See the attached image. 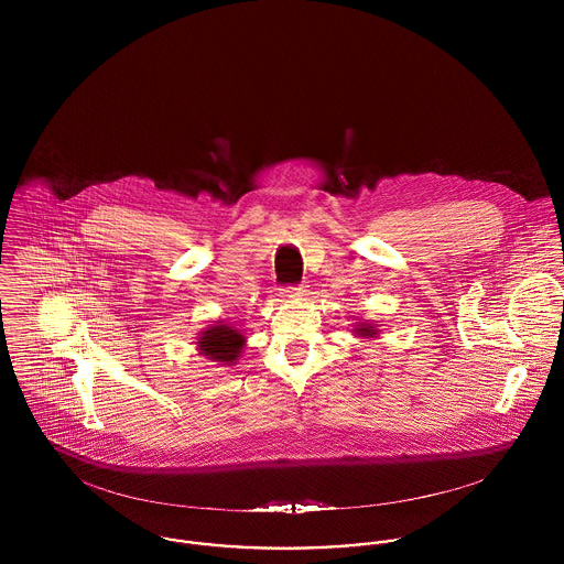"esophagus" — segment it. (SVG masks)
<instances>
[{
  "label": "esophagus",
  "instance_id": "esophagus-1",
  "mask_svg": "<svg viewBox=\"0 0 564 564\" xmlns=\"http://www.w3.org/2000/svg\"><path fill=\"white\" fill-rule=\"evenodd\" d=\"M306 295V286H286L284 297H302Z\"/></svg>",
  "mask_w": 564,
  "mask_h": 564
}]
</instances>
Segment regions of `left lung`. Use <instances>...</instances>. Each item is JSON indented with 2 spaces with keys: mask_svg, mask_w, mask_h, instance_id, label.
Listing matches in <instances>:
<instances>
[{
  "mask_svg": "<svg viewBox=\"0 0 564 564\" xmlns=\"http://www.w3.org/2000/svg\"><path fill=\"white\" fill-rule=\"evenodd\" d=\"M354 332H356L358 336H365V338H373V336L380 334V329H378L376 325H371V323H360Z\"/></svg>",
  "mask_w": 564,
  "mask_h": 564,
  "instance_id": "1",
  "label": "left lung"
}]
</instances>
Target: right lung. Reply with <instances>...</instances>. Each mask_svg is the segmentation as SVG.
I'll list each match as a JSON object with an SVG mask.
<instances>
[{
    "mask_svg": "<svg viewBox=\"0 0 564 564\" xmlns=\"http://www.w3.org/2000/svg\"><path fill=\"white\" fill-rule=\"evenodd\" d=\"M245 347V336L228 323L217 322L199 334L197 349L202 356H208L221 365H235Z\"/></svg>",
    "mask_w": 564,
    "mask_h": 564,
    "instance_id": "add662e5",
    "label": "right lung"
}]
</instances>
